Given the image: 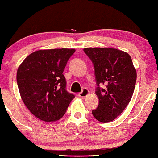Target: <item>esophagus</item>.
Wrapping results in <instances>:
<instances>
[{
	"label": "esophagus",
	"instance_id": "obj_1",
	"mask_svg": "<svg viewBox=\"0 0 158 158\" xmlns=\"http://www.w3.org/2000/svg\"><path fill=\"white\" fill-rule=\"evenodd\" d=\"M89 90H88L87 88H84L82 90H81V92H80V93L79 94V97H87V96L89 94Z\"/></svg>",
	"mask_w": 158,
	"mask_h": 158
}]
</instances>
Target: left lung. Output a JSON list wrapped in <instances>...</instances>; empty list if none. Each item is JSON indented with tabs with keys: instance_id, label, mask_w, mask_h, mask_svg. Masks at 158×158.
<instances>
[{
	"instance_id": "obj_1",
	"label": "left lung",
	"mask_w": 158,
	"mask_h": 158,
	"mask_svg": "<svg viewBox=\"0 0 158 158\" xmlns=\"http://www.w3.org/2000/svg\"><path fill=\"white\" fill-rule=\"evenodd\" d=\"M84 52L94 64L99 106L92 110L101 123L114 120L124 110L135 90L137 72L131 56L114 48H88ZM106 84L105 89L99 84Z\"/></svg>"
}]
</instances>
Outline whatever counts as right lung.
Listing matches in <instances>:
<instances>
[{
    "label": "right lung",
    "instance_id": "right-lung-1",
    "mask_svg": "<svg viewBox=\"0 0 158 158\" xmlns=\"http://www.w3.org/2000/svg\"><path fill=\"white\" fill-rule=\"evenodd\" d=\"M74 49L40 50L29 55L18 68L17 83L21 99L35 117L53 122L64 116L73 94L66 90L63 74Z\"/></svg>",
    "mask_w": 158,
    "mask_h": 158
}]
</instances>
